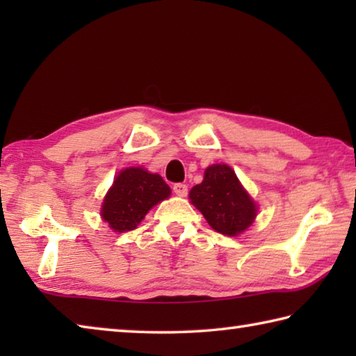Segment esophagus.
Segmentation results:
<instances>
[{"mask_svg":"<svg viewBox=\"0 0 356 356\" xmlns=\"http://www.w3.org/2000/svg\"><path fill=\"white\" fill-rule=\"evenodd\" d=\"M172 190H174V193H176L177 196L184 197V196H186V193H188V186H186L185 184H174Z\"/></svg>","mask_w":356,"mask_h":356,"instance_id":"1","label":"esophagus"}]
</instances>
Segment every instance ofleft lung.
<instances>
[{
	"label": "left lung",
	"instance_id": "left-lung-1",
	"mask_svg": "<svg viewBox=\"0 0 356 356\" xmlns=\"http://www.w3.org/2000/svg\"><path fill=\"white\" fill-rule=\"evenodd\" d=\"M190 200L212 229L229 237L246 231L257 215L256 202L227 165L209 166L202 182L190 190Z\"/></svg>",
	"mask_w": 356,
	"mask_h": 356
}]
</instances>
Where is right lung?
Returning <instances> with one entry per match:
<instances>
[{"label":"right lung","instance_id":"1","mask_svg":"<svg viewBox=\"0 0 356 356\" xmlns=\"http://www.w3.org/2000/svg\"><path fill=\"white\" fill-rule=\"evenodd\" d=\"M170 195L171 188L159 174L141 166L125 168L108 190L100 215L114 232L134 231L149 210Z\"/></svg>","mask_w":356,"mask_h":356}]
</instances>
